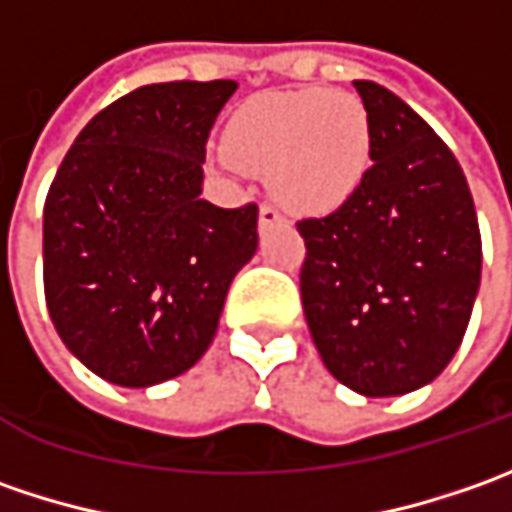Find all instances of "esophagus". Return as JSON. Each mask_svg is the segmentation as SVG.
Here are the masks:
<instances>
[{
	"label": "esophagus",
	"instance_id": "34e87169",
	"mask_svg": "<svg viewBox=\"0 0 512 512\" xmlns=\"http://www.w3.org/2000/svg\"><path fill=\"white\" fill-rule=\"evenodd\" d=\"M282 222V213L276 210L273 205H262L259 207V227L262 230H267V227H273V225H279Z\"/></svg>",
	"mask_w": 512,
	"mask_h": 512
}]
</instances>
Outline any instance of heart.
<instances>
[{"instance_id":"b5f03b06","label":"heart","mask_w":512,"mask_h":512,"mask_svg":"<svg viewBox=\"0 0 512 512\" xmlns=\"http://www.w3.org/2000/svg\"><path fill=\"white\" fill-rule=\"evenodd\" d=\"M370 116L356 93L270 90L230 116L216 162L227 173H265L273 196L299 213L342 207L370 168Z\"/></svg>"}]
</instances>
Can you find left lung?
Listing matches in <instances>:
<instances>
[{
  "label": "left lung",
  "mask_w": 512,
  "mask_h": 512,
  "mask_svg": "<svg viewBox=\"0 0 512 512\" xmlns=\"http://www.w3.org/2000/svg\"><path fill=\"white\" fill-rule=\"evenodd\" d=\"M370 116L359 190L302 219V307L325 367L382 399L419 390L456 356L482 282V236L453 150L416 110L356 79Z\"/></svg>",
  "instance_id": "obj_1"
}]
</instances>
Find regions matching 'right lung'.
Masks as SVG:
<instances>
[{
  "mask_svg": "<svg viewBox=\"0 0 512 512\" xmlns=\"http://www.w3.org/2000/svg\"><path fill=\"white\" fill-rule=\"evenodd\" d=\"M239 88L145 85L76 136L45 199V299L70 353L110 384L182 376L216 336L259 207L202 199L210 128Z\"/></svg>",
  "mask_w": 512,
  "mask_h": 512,
  "instance_id": "obj_1",
  "label": "right lung"
}]
</instances>
